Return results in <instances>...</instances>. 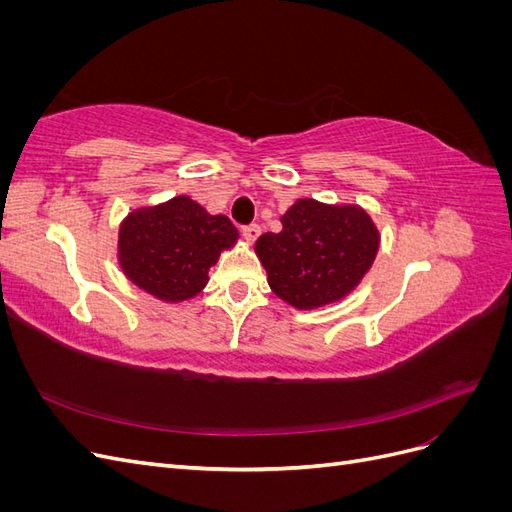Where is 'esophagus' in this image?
<instances>
[{
    "instance_id": "obj_1",
    "label": "esophagus",
    "mask_w": 512,
    "mask_h": 512,
    "mask_svg": "<svg viewBox=\"0 0 512 512\" xmlns=\"http://www.w3.org/2000/svg\"><path fill=\"white\" fill-rule=\"evenodd\" d=\"M241 235L245 237L247 243H254V241L258 239V235H260V226H258V224L243 226V228H241Z\"/></svg>"
}]
</instances>
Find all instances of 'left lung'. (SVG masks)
Listing matches in <instances>:
<instances>
[{
  "label": "left lung",
  "instance_id": "left-lung-1",
  "mask_svg": "<svg viewBox=\"0 0 512 512\" xmlns=\"http://www.w3.org/2000/svg\"><path fill=\"white\" fill-rule=\"evenodd\" d=\"M378 243V230L361 207L301 198L284 213L280 232L258 237L256 254L277 297L314 309L346 297L361 282Z\"/></svg>",
  "mask_w": 512,
  "mask_h": 512
}]
</instances>
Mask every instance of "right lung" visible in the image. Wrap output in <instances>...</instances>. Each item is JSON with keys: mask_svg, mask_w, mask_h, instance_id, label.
I'll list each match as a JSON object with an SVG mask.
<instances>
[{"mask_svg": "<svg viewBox=\"0 0 512 512\" xmlns=\"http://www.w3.org/2000/svg\"><path fill=\"white\" fill-rule=\"evenodd\" d=\"M239 232L226 215H209L188 196L132 211L119 228V265L162 301H185L205 288L209 269Z\"/></svg>", "mask_w": 512, "mask_h": 512, "instance_id": "obj_1", "label": "right lung"}]
</instances>
